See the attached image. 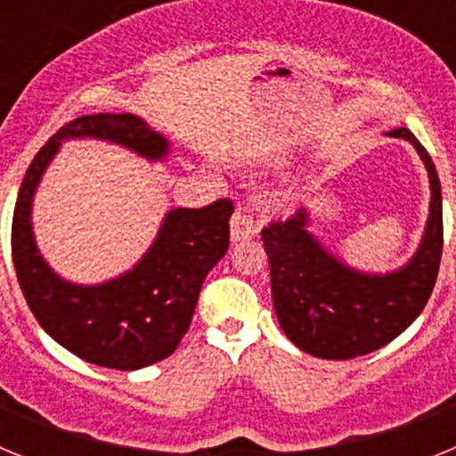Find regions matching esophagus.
<instances>
[{"mask_svg":"<svg viewBox=\"0 0 456 456\" xmlns=\"http://www.w3.org/2000/svg\"><path fill=\"white\" fill-rule=\"evenodd\" d=\"M253 235V221L248 219L241 209H237L235 216L231 219V241L237 244V241H244Z\"/></svg>","mask_w":456,"mask_h":456,"instance_id":"1","label":"esophagus"}]
</instances>
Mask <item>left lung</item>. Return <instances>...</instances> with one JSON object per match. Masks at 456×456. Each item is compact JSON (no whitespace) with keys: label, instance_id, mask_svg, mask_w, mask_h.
<instances>
[{"label":"left lung","instance_id":"8db88e82","mask_svg":"<svg viewBox=\"0 0 456 456\" xmlns=\"http://www.w3.org/2000/svg\"><path fill=\"white\" fill-rule=\"evenodd\" d=\"M384 134L416 148L432 193L420 244L402 267L365 272L347 265L310 231L308 208L263 231L278 324L289 342L310 356L347 361L377 352L416 322L436 283L443 251L436 167L409 127Z\"/></svg>","mask_w":456,"mask_h":456}]
</instances>
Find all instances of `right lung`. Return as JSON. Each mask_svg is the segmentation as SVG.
Masks as SVG:
<instances>
[{"instance_id": "obj_1", "label": "right lung", "mask_w": 456, "mask_h": 456, "mask_svg": "<svg viewBox=\"0 0 456 456\" xmlns=\"http://www.w3.org/2000/svg\"><path fill=\"white\" fill-rule=\"evenodd\" d=\"M107 141L168 162L171 141L134 114L82 116L63 125L34 157L13 212L11 248L18 283L43 331L82 361L111 370H141L171 356L187 333L203 281L228 251L231 200L200 209H167L148 251L127 272L102 283H72L38 248L34 199L61 143Z\"/></svg>"}]
</instances>
